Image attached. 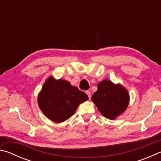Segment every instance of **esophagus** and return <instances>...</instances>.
I'll use <instances>...</instances> for the list:
<instances>
[{
	"instance_id": "obj_1",
	"label": "esophagus",
	"mask_w": 161,
	"mask_h": 161,
	"mask_svg": "<svg viewBox=\"0 0 161 161\" xmlns=\"http://www.w3.org/2000/svg\"><path fill=\"white\" fill-rule=\"evenodd\" d=\"M86 94H87V96H88V97H89V99H91V97H92V94H91V92H89V91H86Z\"/></svg>"
}]
</instances>
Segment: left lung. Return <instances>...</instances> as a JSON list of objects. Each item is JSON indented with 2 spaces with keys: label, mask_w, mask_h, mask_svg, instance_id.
<instances>
[{
  "label": "left lung",
  "mask_w": 161,
  "mask_h": 161,
  "mask_svg": "<svg viewBox=\"0 0 161 161\" xmlns=\"http://www.w3.org/2000/svg\"><path fill=\"white\" fill-rule=\"evenodd\" d=\"M92 100L102 115L114 120L124 112L129 102L128 91L121 84L104 80L98 84Z\"/></svg>",
  "instance_id": "obj_1"
}]
</instances>
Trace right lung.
Segmentation results:
<instances>
[{
  "instance_id": "right-lung-1",
  "label": "right lung",
  "mask_w": 161,
  "mask_h": 161,
  "mask_svg": "<svg viewBox=\"0 0 161 161\" xmlns=\"http://www.w3.org/2000/svg\"><path fill=\"white\" fill-rule=\"evenodd\" d=\"M84 92L64 80L49 77L37 98L42 113L56 123H61L75 113L78 106L88 99Z\"/></svg>"
}]
</instances>
